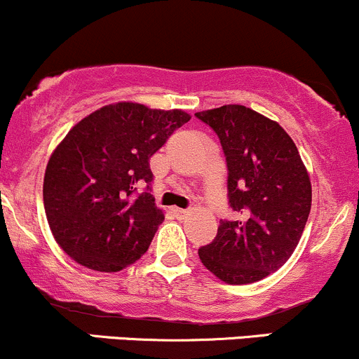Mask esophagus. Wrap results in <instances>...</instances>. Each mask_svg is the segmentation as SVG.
Here are the masks:
<instances>
[{
  "label": "esophagus",
  "mask_w": 359,
  "mask_h": 359,
  "mask_svg": "<svg viewBox=\"0 0 359 359\" xmlns=\"http://www.w3.org/2000/svg\"><path fill=\"white\" fill-rule=\"evenodd\" d=\"M172 214H175L178 219H184V217H187V215H188V210L178 209V207H176V209H172Z\"/></svg>",
  "instance_id": "34e87169"
}]
</instances>
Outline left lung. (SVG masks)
I'll return each instance as SVG.
<instances>
[{
	"instance_id": "left-lung-1",
	"label": "left lung",
	"mask_w": 359,
	"mask_h": 359,
	"mask_svg": "<svg viewBox=\"0 0 359 359\" xmlns=\"http://www.w3.org/2000/svg\"><path fill=\"white\" fill-rule=\"evenodd\" d=\"M195 116L221 140L229 203L241 215L222 221L198 257L222 283H257L279 271L302 240L311 209L310 175L292 138L273 119L241 104Z\"/></svg>"
}]
</instances>
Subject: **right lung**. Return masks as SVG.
I'll return each mask as SVG.
<instances>
[{
	"label": "right lung",
	"instance_id": "obj_1",
	"mask_svg": "<svg viewBox=\"0 0 359 359\" xmlns=\"http://www.w3.org/2000/svg\"><path fill=\"white\" fill-rule=\"evenodd\" d=\"M191 116L121 101L80 119L56 145L44 172V210L60 248L76 264L118 272L149 250L164 212L150 194L149 159Z\"/></svg>",
	"mask_w": 359,
	"mask_h": 359
}]
</instances>
